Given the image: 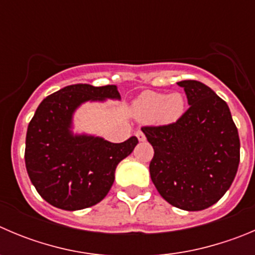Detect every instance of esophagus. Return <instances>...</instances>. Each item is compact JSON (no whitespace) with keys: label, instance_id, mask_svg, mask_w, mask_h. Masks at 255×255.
I'll list each match as a JSON object with an SVG mask.
<instances>
[{"label":"esophagus","instance_id":"34e87169","mask_svg":"<svg viewBox=\"0 0 255 255\" xmlns=\"http://www.w3.org/2000/svg\"><path fill=\"white\" fill-rule=\"evenodd\" d=\"M136 137H137V140H139V141H145V135L142 134V131H136Z\"/></svg>","mask_w":255,"mask_h":255}]
</instances>
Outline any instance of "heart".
I'll return each mask as SVG.
<instances>
[{"label":"heart","instance_id":"heart-1","mask_svg":"<svg viewBox=\"0 0 255 255\" xmlns=\"http://www.w3.org/2000/svg\"><path fill=\"white\" fill-rule=\"evenodd\" d=\"M185 110V98L180 93L169 95L145 91L132 103V113L144 123H174Z\"/></svg>","mask_w":255,"mask_h":255}]
</instances>
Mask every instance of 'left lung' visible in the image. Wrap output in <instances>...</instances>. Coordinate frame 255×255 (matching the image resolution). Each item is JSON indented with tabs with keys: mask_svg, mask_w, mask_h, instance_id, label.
<instances>
[{
	"mask_svg": "<svg viewBox=\"0 0 255 255\" xmlns=\"http://www.w3.org/2000/svg\"><path fill=\"white\" fill-rule=\"evenodd\" d=\"M178 85L190 108L176 123L141 130L154 147L149 169L160 195L173 207L199 212L232 185L241 141L229 106L209 86L195 80Z\"/></svg>",
	"mask_w": 255,
	"mask_h": 255,
	"instance_id": "8db88e82",
	"label": "left lung"
}]
</instances>
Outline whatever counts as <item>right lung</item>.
Masks as SVG:
<instances>
[{
    "label": "right lung",
    "mask_w": 255,
    "mask_h": 255,
    "mask_svg": "<svg viewBox=\"0 0 255 255\" xmlns=\"http://www.w3.org/2000/svg\"><path fill=\"white\" fill-rule=\"evenodd\" d=\"M115 85L75 84L43 99L26 134L25 162L37 193L59 209L80 210L101 202L115 180L119 162L137 144L131 136L110 142L74 131V115L85 103L120 100Z\"/></svg>",
    "instance_id": "obj_1"
}]
</instances>
